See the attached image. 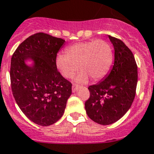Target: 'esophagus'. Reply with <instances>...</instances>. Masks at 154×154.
<instances>
[{"mask_svg": "<svg viewBox=\"0 0 154 154\" xmlns=\"http://www.w3.org/2000/svg\"><path fill=\"white\" fill-rule=\"evenodd\" d=\"M78 86L79 85H77V84H73V85H72V91H73V92H75V91H77Z\"/></svg>", "mask_w": 154, "mask_h": 154, "instance_id": "obj_1", "label": "esophagus"}]
</instances>
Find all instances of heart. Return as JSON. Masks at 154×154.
<instances>
[{
  "label": "heart",
  "mask_w": 154,
  "mask_h": 154,
  "mask_svg": "<svg viewBox=\"0 0 154 154\" xmlns=\"http://www.w3.org/2000/svg\"><path fill=\"white\" fill-rule=\"evenodd\" d=\"M66 55L59 54L55 64L63 77L70 78L78 69L81 71L76 77L85 83L91 78L99 81L109 73L113 61L111 45L104 40H91L72 45L66 48Z\"/></svg>",
  "instance_id": "b5f03b06"
}]
</instances>
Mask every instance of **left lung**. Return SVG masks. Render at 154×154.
Wrapping results in <instances>:
<instances>
[{"label": "left lung", "mask_w": 154, "mask_h": 154, "mask_svg": "<svg viewBox=\"0 0 154 154\" xmlns=\"http://www.w3.org/2000/svg\"><path fill=\"white\" fill-rule=\"evenodd\" d=\"M114 47V63L110 73L99 84L89 86L85 102L89 118L108 125L123 117L135 99L138 81L137 64L133 53L121 40L109 35Z\"/></svg>", "instance_id": "8db88e82"}]
</instances>
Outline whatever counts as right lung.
<instances>
[{
  "label": "right lung",
  "instance_id": "add662e5",
  "mask_svg": "<svg viewBox=\"0 0 154 154\" xmlns=\"http://www.w3.org/2000/svg\"><path fill=\"white\" fill-rule=\"evenodd\" d=\"M65 42L62 38L37 33L22 42L12 55L10 79L12 94L19 107L31 121L41 126L61 118L72 84L58 71L55 59ZM32 59L35 64L25 63Z\"/></svg>",
  "mask_w": 154,
  "mask_h": 154
}]
</instances>
